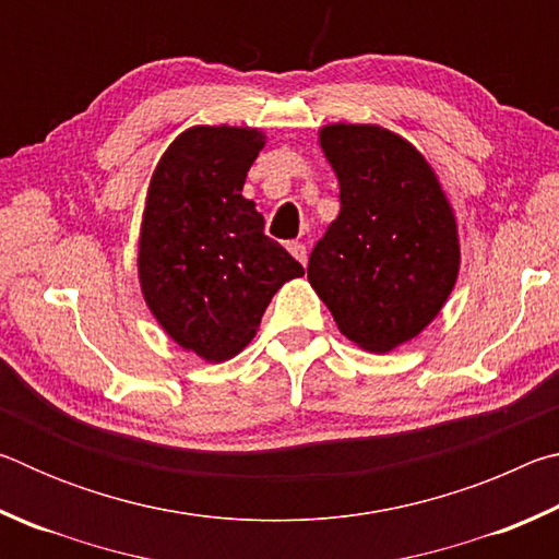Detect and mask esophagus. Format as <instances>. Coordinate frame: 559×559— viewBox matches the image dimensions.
<instances>
[{
  "instance_id": "esophagus-1",
  "label": "esophagus",
  "mask_w": 559,
  "mask_h": 559,
  "mask_svg": "<svg viewBox=\"0 0 559 559\" xmlns=\"http://www.w3.org/2000/svg\"><path fill=\"white\" fill-rule=\"evenodd\" d=\"M288 251H290L293 259H298L302 266H306V263H308V249H306V246H302L300 241H290L288 243Z\"/></svg>"
}]
</instances>
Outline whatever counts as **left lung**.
Returning <instances> with one entry per match:
<instances>
[{"label": "left lung", "instance_id": "left-lung-1", "mask_svg": "<svg viewBox=\"0 0 559 559\" xmlns=\"http://www.w3.org/2000/svg\"><path fill=\"white\" fill-rule=\"evenodd\" d=\"M320 147L340 214L308 259V281L347 340L392 353L439 316L459 278L453 206L419 150L380 126L333 122Z\"/></svg>", "mask_w": 559, "mask_h": 559}]
</instances>
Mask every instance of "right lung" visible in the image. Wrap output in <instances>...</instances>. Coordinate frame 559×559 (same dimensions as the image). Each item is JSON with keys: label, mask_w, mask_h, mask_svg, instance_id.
Listing matches in <instances>:
<instances>
[{"label": "right lung", "mask_w": 559, "mask_h": 559, "mask_svg": "<svg viewBox=\"0 0 559 559\" xmlns=\"http://www.w3.org/2000/svg\"><path fill=\"white\" fill-rule=\"evenodd\" d=\"M263 145L257 128L194 126L165 150L147 187L140 290L165 333L206 362L239 355L276 290L302 276L241 194Z\"/></svg>", "instance_id": "1"}]
</instances>
